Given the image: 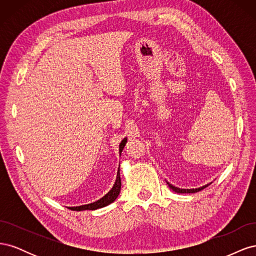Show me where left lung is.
Wrapping results in <instances>:
<instances>
[{"mask_svg": "<svg viewBox=\"0 0 256 256\" xmlns=\"http://www.w3.org/2000/svg\"><path fill=\"white\" fill-rule=\"evenodd\" d=\"M166 184H168V187L171 188L174 192H176V193H196V192H198V191H200V190H203L204 188H206V187H208L209 184H210L212 182H209V184H204V186H202V187H198V188H193V189H182V188H177V187H175V186H173L172 184H170V182H166Z\"/></svg>", "mask_w": 256, "mask_h": 256, "instance_id": "8db88e82", "label": "left lung"}]
</instances>
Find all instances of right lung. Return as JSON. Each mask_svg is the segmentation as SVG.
<instances>
[{
    "label": "right lung",
    "mask_w": 256,
    "mask_h": 256,
    "mask_svg": "<svg viewBox=\"0 0 256 256\" xmlns=\"http://www.w3.org/2000/svg\"><path fill=\"white\" fill-rule=\"evenodd\" d=\"M127 143V138H124L122 142L120 143V156L124 150V146ZM120 187H122V182H120V168L118 170V175H116V180L113 184V187L111 190L106 193V196H104L102 198H99L98 200H95V202L90 203V204H85V205H80V206H69L68 208L72 209V210H76V212H81V210H96V209L106 207L108 205H110L113 203L114 200L118 198L120 192Z\"/></svg>",
    "instance_id": "obj_1"
}]
</instances>
